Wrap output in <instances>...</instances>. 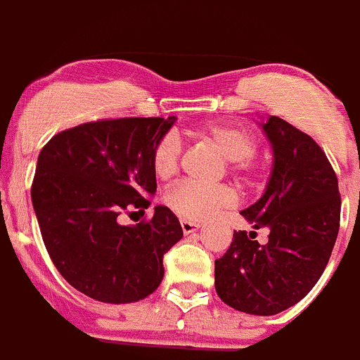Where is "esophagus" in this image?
I'll list each match as a JSON object with an SVG mask.
<instances>
[{
	"mask_svg": "<svg viewBox=\"0 0 360 360\" xmlns=\"http://www.w3.org/2000/svg\"><path fill=\"white\" fill-rule=\"evenodd\" d=\"M180 225H182L184 234H191V232L198 231L202 227V224H198V221H189V219H180Z\"/></svg>",
	"mask_w": 360,
	"mask_h": 360,
	"instance_id": "1",
	"label": "esophagus"
}]
</instances>
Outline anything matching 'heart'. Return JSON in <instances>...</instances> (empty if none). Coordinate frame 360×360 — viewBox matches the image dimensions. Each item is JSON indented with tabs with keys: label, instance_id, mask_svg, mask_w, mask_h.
<instances>
[{
	"label": "heart",
	"instance_id": "b5f03b06",
	"mask_svg": "<svg viewBox=\"0 0 360 360\" xmlns=\"http://www.w3.org/2000/svg\"><path fill=\"white\" fill-rule=\"evenodd\" d=\"M200 136L211 142L227 160L229 173L245 186L257 182V164L254 153L257 139L250 129L238 124L216 122L200 129ZM182 158V141L174 131H167L151 148V169L160 180H169L178 173ZM165 205L189 221H202L216 212L232 207L238 202L236 193L227 186H200L195 182H180L164 195Z\"/></svg>",
	"mask_w": 360,
	"mask_h": 360
}]
</instances>
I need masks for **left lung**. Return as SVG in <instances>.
I'll list each match as a JSON object with an SVG mask.
<instances>
[{
    "instance_id": "obj_1",
    "label": "left lung",
    "mask_w": 360,
    "mask_h": 360,
    "mask_svg": "<svg viewBox=\"0 0 360 360\" xmlns=\"http://www.w3.org/2000/svg\"><path fill=\"white\" fill-rule=\"evenodd\" d=\"M274 151L265 195L241 216L269 231H234L227 252L214 262V287L229 307L274 316L299 303L319 281L341 221V195L332 164L314 139L287 120L263 124Z\"/></svg>"
}]
</instances>
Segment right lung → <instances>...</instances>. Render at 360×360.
<instances>
[{"instance_id": "1", "label": "right lung", "mask_w": 360, "mask_h": 360, "mask_svg": "<svg viewBox=\"0 0 360 360\" xmlns=\"http://www.w3.org/2000/svg\"><path fill=\"white\" fill-rule=\"evenodd\" d=\"M176 117H124L79 124L41 149L32 205L44 247L63 278L103 303H133L157 290L164 254L184 236L169 207L144 214L157 191L151 148Z\"/></svg>"}]
</instances>
